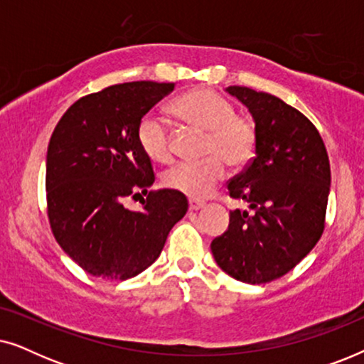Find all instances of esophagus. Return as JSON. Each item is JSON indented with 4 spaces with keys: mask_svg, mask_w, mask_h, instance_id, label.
I'll return each instance as SVG.
<instances>
[{
    "mask_svg": "<svg viewBox=\"0 0 364 364\" xmlns=\"http://www.w3.org/2000/svg\"><path fill=\"white\" fill-rule=\"evenodd\" d=\"M203 205H205V202L197 200V198H191V200H188V208H191V210H200Z\"/></svg>",
    "mask_w": 364,
    "mask_h": 364,
    "instance_id": "34e87169",
    "label": "esophagus"
}]
</instances>
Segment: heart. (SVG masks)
I'll return each instance as SVG.
<instances>
[{"mask_svg": "<svg viewBox=\"0 0 364 364\" xmlns=\"http://www.w3.org/2000/svg\"><path fill=\"white\" fill-rule=\"evenodd\" d=\"M172 112L196 131L205 132L203 164H178L164 176L166 187L187 197L210 196L230 167H243L257 149V127L250 117L237 116L233 104L212 89H193L172 104ZM139 144L152 161L167 162L172 157V136L167 124L156 114L142 117L137 129Z\"/></svg>", "mask_w": 364, "mask_h": 364, "instance_id": "b5f03b06", "label": "heart"}]
</instances>
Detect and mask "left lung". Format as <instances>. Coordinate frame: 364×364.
<instances>
[{"label":"left lung","instance_id":"left-lung-1","mask_svg":"<svg viewBox=\"0 0 364 364\" xmlns=\"http://www.w3.org/2000/svg\"><path fill=\"white\" fill-rule=\"evenodd\" d=\"M257 127L255 157L228 182L252 212H230L227 232L210 243L213 258L238 282L260 285L295 268L325 228L331 172L316 127L268 92L230 86Z\"/></svg>","mask_w":364,"mask_h":364}]
</instances>
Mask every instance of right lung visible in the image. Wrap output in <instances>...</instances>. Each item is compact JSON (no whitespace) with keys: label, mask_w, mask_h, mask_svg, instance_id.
I'll list each match as a JSON object with an SVG mask.
<instances>
[{"label":"right lung","mask_w":364,"mask_h":364,"mask_svg":"<svg viewBox=\"0 0 364 364\" xmlns=\"http://www.w3.org/2000/svg\"><path fill=\"white\" fill-rule=\"evenodd\" d=\"M173 82L134 81L84 96L54 127L46 156L48 217L64 252L92 277L127 280L161 255L187 198L171 188L149 192L154 171L139 144L142 117ZM146 195L141 211L123 207Z\"/></svg>","instance_id":"1"}]
</instances>
